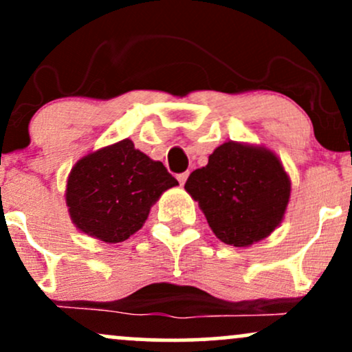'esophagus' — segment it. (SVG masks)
Segmentation results:
<instances>
[{
	"label": "esophagus",
	"instance_id": "esophagus-1",
	"mask_svg": "<svg viewBox=\"0 0 352 352\" xmlns=\"http://www.w3.org/2000/svg\"><path fill=\"white\" fill-rule=\"evenodd\" d=\"M187 179H188V172H184V173H179V175H177V180L180 182V185H184L185 182H187Z\"/></svg>",
	"mask_w": 352,
	"mask_h": 352
}]
</instances>
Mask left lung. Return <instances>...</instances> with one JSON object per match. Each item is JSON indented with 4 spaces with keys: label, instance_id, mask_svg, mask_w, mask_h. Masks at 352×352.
<instances>
[{
    "label": "left lung",
    "instance_id": "obj_1",
    "mask_svg": "<svg viewBox=\"0 0 352 352\" xmlns=\"http://www.w3.org/2000/svg\"><path fill=\"white\" fill-rule=\"evenodd\" d=\"M185 190L199 201L218 240L246 248L280 227L292 180L273 151L228 140L205 167L190 173Z\"/></svg>",
    "mask_w": 352,
    "mask_h": 352
}]
</instances>
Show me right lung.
Returning a JSON list of instances; mask_svg holds the SVG:
<instances>
[{
	"label": "right lung",
	"instance_id": "add662e5",
	"mask_svg": "<svg viewBox=\"0 0 352 352\" xmlns=\"http://www.w3.org/2000/svg\"><path fill=\"white\" fill-rule=\"evenodd\" d=\"M179 185L159 160L131 139L80 157L71 168L66 205L79 232L104 243H119L142 228L152 205Z\"/></svg>",
	"mask_w": 352,
	"mask_h": 352
}]
</instances>
